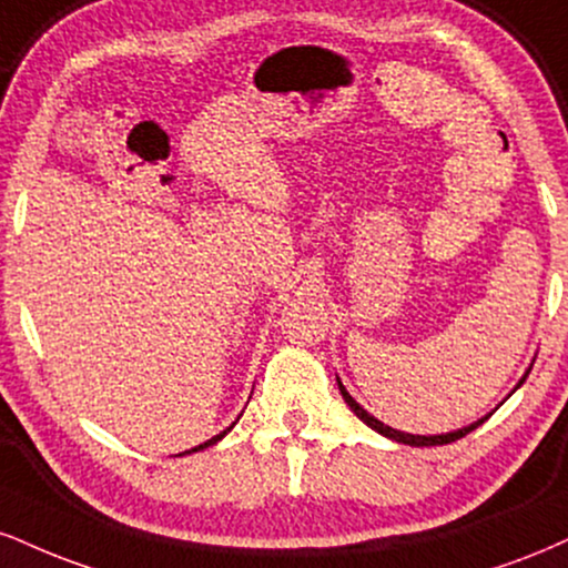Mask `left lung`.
<instances>
[{"label":"left lung","mask_w":568,"mask_h":568,"mask_svg":"<svg viewBox=\"0 0 568 568\" xmlns=\"http://www.w3.org/2000/svg\"><path fill=\"white\" fill-rule=\"evenodd\" d=\"M521 384H524V381H521ZM338 388H341V396H344L346 405H349V407L354 409V415H357V418H359L362 423H367V426H371L373 432L384 434V436H388V439H394V442L413 444V447H436V444H449V442H457V439H463V436H466V434L474 432V428H479L484 420H487V418H481V420L470 423V426L460 428V432H453V434H442V436H415V434L396 432V428H392V426H384V423H381L378 418H373V415L367 413V409H362V407L357 405V402L352 399V394L346 392V388H344V384H341V381H338Z\"/></svg>","instance_id":"left-lung-1"}]
</instances>
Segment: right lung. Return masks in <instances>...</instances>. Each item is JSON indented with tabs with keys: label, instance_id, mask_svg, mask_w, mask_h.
Here are the masks:
<instances>
[{
	"label": "right lung",
	"instance_id": "obj_1",
	"mask_svg": "<svg viewBox=\"0 0 568 568\" xmlns=\"http://www.w3.org/2000/svg\"><path fill=\"white\" fill-rule=\"evenodd\" d=\"M227 432H230V428H227ZM227 432H222V434H219V436H214V439H209L206 444H197V447H195V449H190V453H197V449H203V447H211V444H214V442H219V439H222V436H224V434H227Z\"/></svg>",
	"mask_w": 568,
	"mask_h": 568
}]
</instances>
